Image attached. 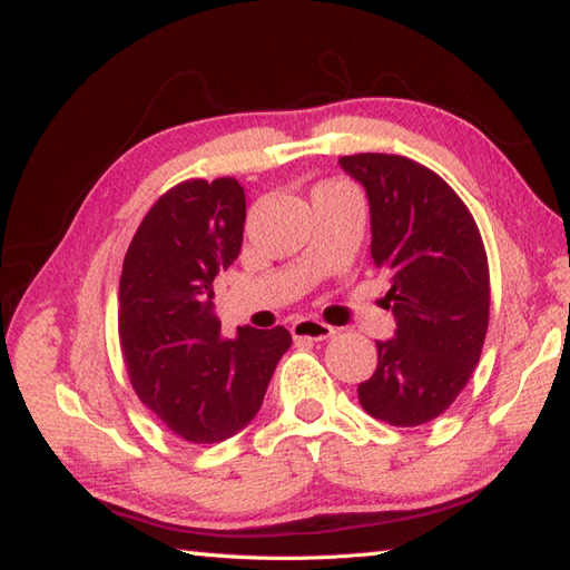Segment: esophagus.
Instances as JSON below:
<instances>
[{"mask_svg": "<svg viewBox=\"0 0 570 570\" xmlns=\"http://www.w3.org/2000/svg\"><path fill=\"white\" fill-rule=\"evenodd\" d=\"M292 335H294V341L318 343V341H328V337H333L335 328H331V325H325L316 318H301L292 325Z\"/></svg>", "mask_w": 570, "mask_h": 570, "instance_id": "esophagus-1", "label": "esophagus"}]
</instances>
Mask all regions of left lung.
Masks as SVG:
<instances>
[{
    "label": "left lung",
    "mask_w": 570,
    "mask_h": 570,
    "mask_svg": "<svg viewBox=\"0 0 570 570\" xmlns=\"http://www.w3.org/2000/svg\"><path fill=\"white\" fill-rule=\"evenodd\" d=\"M337 164L367 193L370 254L392 278L384 306L396 321L390 341H377L360 404L392 426H421L455 402L480 360L490 318L485 247L463 200L426 166L394 154Z\"/></svg>",
    "instance_id": "8db88e82"
}]
</instances>
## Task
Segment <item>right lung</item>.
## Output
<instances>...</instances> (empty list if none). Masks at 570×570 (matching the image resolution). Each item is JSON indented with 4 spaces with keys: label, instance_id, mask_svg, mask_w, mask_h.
<instances>
[{
    "label": "right lung",
    "instance_id": "right-lung-1",
    "mask_svg": "<svg viewBox=\"0 0 570 570\" xmlns=\"http://www.w3.org/2000/svg\"><path fill=\"white\" fill-rule=\"evenodd\" d=\"M245 188L235 178L186 180L156 200L119 278V343L141 404L168 431L205 445L233 439L262 409L292 345L282 325L225 337L215 276L237 259Z\"/></svg>",
    "mask_w": 570,
    "mask_h": 570
}]
</instances>
